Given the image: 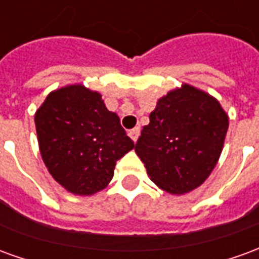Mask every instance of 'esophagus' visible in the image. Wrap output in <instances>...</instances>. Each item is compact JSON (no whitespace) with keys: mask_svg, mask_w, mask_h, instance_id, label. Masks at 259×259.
I'll return each instance as SVG.
<instances>
[{"mask_svg":"<svg viewBox=\"0 0 259 259\" xmlns=\"http://www.w3.org/2000/svg\"><path fill=\"white\" fill-rule=\"evenodd\" d=\"M139 134H141V128H139V126H135V128H133V130H130L128 135H130V138L133 139L134 142H137V141H138Z\"/></svg>","mask_w":259,"mask_h":259,"instance_id":"34e87169","label":"esophagus"}]
</instances>
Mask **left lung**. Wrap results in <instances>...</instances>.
I'll return each instance as SVG.
<instances>
[{"label":"left lung","mask_w":259,"mask_h":259,"mask_svg":"<svg viewBox=\"0 0 259 259\" xmlns=\"http://www.w3.org/2000/svg\"><path fill=\"white\" fill-rule=\"evenodd\" d=\"M135 152L150 180L171 194L202 184L223 149L229 118L219 102L190 85L159 99Z\"/></svg>","instance_id":"left-lung-1"}]
</instances>
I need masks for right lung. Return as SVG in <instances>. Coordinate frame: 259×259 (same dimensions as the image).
Segmentation results:
<instances>
[{
  "label": "right lung",
  "instance_id": "add662e5",
  "mask_svg": "<svg viewBox=\"0 0 259 259\" xmlns=\"http://www.w3.org/2000/svg\"><path fill=\"white\" fill-rule=\"evenodd\" d=\"M34 124L46 167L76 195L103 190L117 160L134 148L115 113L102 96L82 85L51 92L36 111Z\"/></svg>",
  "mask_w": 259,
  "mask_h": 259
}]
</instances>
